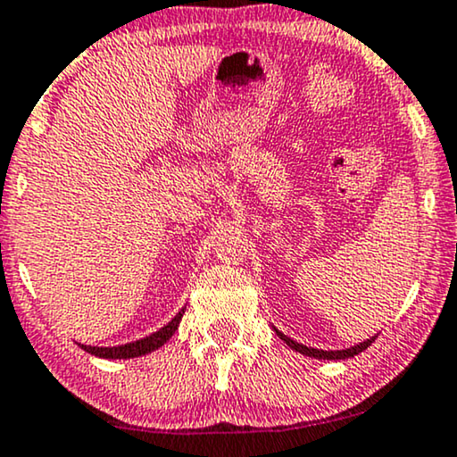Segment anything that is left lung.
<instances>
[{
	"label": "left lung",
	"mask_w": 457,
	"mask_h": 457,
	"mask_svg": "<svg viewBox=\"0 0 457 457\" xmlns=\"http://www.w3.org/2000/svg\"><path fill=\"white\" fill-rule=\"evenodd\" d=\"M275 332H278L279 339L286 341V345H290L292 349H295V352L305 353V356H309V358H318V360H345V358H353V356H356V353L364 352V349L369 347L370 343L375 341V337H370V339L358 343V345H353V347H349V349H337V352H324V349H313V347L303 345V343L292 341L290 337L284 335V332H279V330H275Z\"/></svg>",
	"instance_id": "1"
}]
</instances>
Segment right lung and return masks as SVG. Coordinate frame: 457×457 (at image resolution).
I'll list each match as a JSON object with an SVG mask.
<instances>
[{"label": "right lung", "mask_w": 457, "mask_h": 457, "mask_svg": "<svg viewBox=\"0 0 457 457\" xmlns=\"http://www.w3.org/2000/svg\"><path fill=\"white\" fill-rule=\"evenodd\" d=\"M182 313L184 309L179 312L176 318L171 320L167 326H162L161 330L152 332L150 337H145V339H139V341H133V343H127V345H118V347H93V345H80L84 352L93 353V356H99V358H112V360H118V358H137V356H144V353H150L154 352V349H159L161 345H165V343L171 339L173 332L178 330V324L179 320H182Z\"/></svg>", "instance_id": "1"}]
</instances>
